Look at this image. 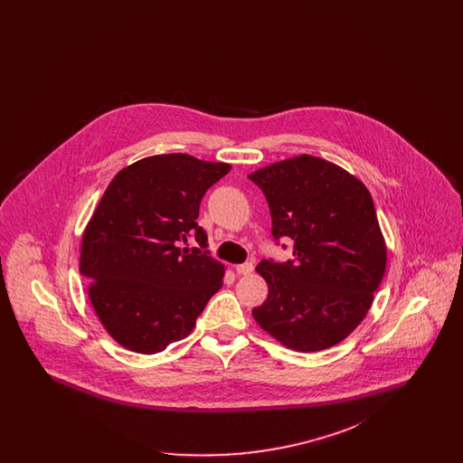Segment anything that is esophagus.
Segmentation results:
<instances>
[{"instance_id":"obj_1","label":"esophagus","mask_w":463,"mask_h":463,"mask_svg":"<svg viewBox=\"0 0 463 463\" xmlns=\"http://www.w3.org/2000/svg\"><path fill=\"white\" fill-rule=\"evenodd\" d=\"M253 264L251 262H244V264H240L236 267V272L240 274V276H248V274H251L253 272Z\"/></svg>"}]
</instances>
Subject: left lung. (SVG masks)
I'll list each match as a JSON object with an SVG mask.
<instances>
[{"mask_svg":"<svg viewBox=\"0 0 463 463\" xmlns=\"http://www.w3.org/2000/svg\"><path fill=\"white\" fill-rule=\"evenodd\" d=\"M248 178L269 203L274 240H293V260L257 265L269 295L253 308L255 321L298 353L340 344L368 314L385 274L387 246L370 191L344 168L308 155Z\"/></svg>","mask_w":463,"mask_h":463,"instance_id":"obj_1","label":"left lung"}]
</instances>
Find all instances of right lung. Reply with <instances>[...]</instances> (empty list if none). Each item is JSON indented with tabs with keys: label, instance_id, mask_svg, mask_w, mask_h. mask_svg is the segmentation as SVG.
Returning <instances> with one entry per match:
<instances>
[{
	"label": "right lung",
	"instance_id": "1",
	"mask_svg": "<svg viewBox=\"0 0 463 463\" xmlns=\"http://www.w3.org/2000/svg\"><path fill=\"white\" fill-rule=\"evenodd\" d=\"M231 165L189 155L144 157L110 180L81 241L80 270L100 323L125 349L165 351L185 338L221 289L223 265L198 225L204 193ZM194 235L199 249H182Z\"/></svg>",
	"mask_w": 463,
	"mask_h": 463
}]
</instances>
